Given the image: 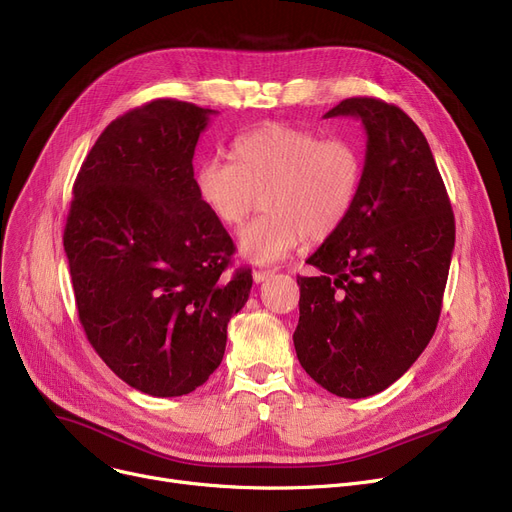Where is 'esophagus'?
Segmentation results:
<instances>
[{"label": "esophagus", "instance_id": "1", "mask_svg": "<svg viewBox=\"0 0 512 512\" xmlns=\"http://www.w3.org/2000/svg\"><path fill=\"white\" fill-rule=\"evenodd\" d=\"M274 274H276V270H263V267H257V270L253 272V280H255V284H261L267 278H272Z\"/></svg>", "mask_w": 512, "mask_h": 512}]
</instances>
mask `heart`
Here are the masks:
<instances>
[{
	"mask_svg": "<svg viewBox=\"0 0 512 512\" xmlns=\"http://www.w3.org/2000/svg\"><path fill=\"white\" fill-rule=\"evenodd\" d=\"M232 161L213 157L197 168L203 205L224 228H238L259 207L263 213L238 236L240 255L272 263L305 238L334 236L357 205L365 157L348 137L321 139L309 128L265 124L240 134Z\"/></svg>",
	"mask_w": 512,
	"mask_h": 512,
	"instance_id": "heart-1",
	"label": "heart"
}]
</instances>
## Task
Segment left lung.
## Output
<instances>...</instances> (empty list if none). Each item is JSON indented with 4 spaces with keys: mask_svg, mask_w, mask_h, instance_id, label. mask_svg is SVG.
<instances>
[{
    "mask_svg": "<svg viewBox=\"0 0 512 512\" xmlns=\"http://www.w3.org/2000/svg\"><path fill=\"white\" fill-rule=\"evenodd\" d=\"M367 134L365 174L346 224L299 276L294 348L328 392L367 398L392 386L432 340L454 251V215L419 126L382 99H344Z\"/></svg>",
    "mask_w": 512,
    "mask_h": 512,
    "instance_id": "obj_1",
    "label": "left lung"
}]
</instances>
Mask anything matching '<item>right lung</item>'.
I'll return each instance as SVG.
<instances>
[{"instance_id":"1","label":"right lung","mask_w":512,"mask_h":512,"mask_svg":"<svg viewBox=\"0 0 512 512\" xmlns=\"http://www.w3.org/2000/svg\"><path fill=\"white\" fill-rule=\"evenodd\" d=\"M215 110L155 99L107 126L74 182L64 230L78 319L122 382L170 398L220 367L228 321L251 270L226 278V228L203 205L193 170Z\"/></svg>"}]
</instances>
